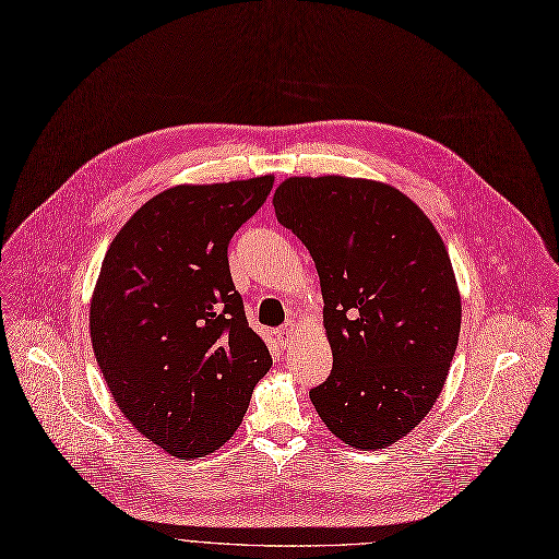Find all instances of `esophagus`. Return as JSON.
Segmentation results:
<instances>
[{
  "instance_id": "34e87169",
  "label": "esophagus",
  "mask_w": 559,
  "mask_h": 559,
  "mask_svg": "<svg viewBox=\"0 0 559 559\" xmlns=\"http://www.w3.org/2000/svg\"><path fill=\"white\" fill-rule=\"evenodd\" d=\"M295 331H297V324L295 322H288L284 329L277 331V342L286 349L293 345V337H295Z\"/></svg>"
}]
</instances>
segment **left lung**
<instances>
[{
  "mask_svg": "<svg viewBox=\"0 0 559 559\" xmlns=\"http://www.w3.org/2000/svg\"><path fill=\"white\" fill-rule=\"evenodd\" d=\"M273 205L316 262L331 376L311 390L329 432L382 450L437 403L461 331V293L445 243L394 186L326 177L284 179Z\"/></svg>",
  "mask_w": 559,
  "mask_h": 559,
  "instance_id": "1",
  "label": "left lung"
}]
</instances>
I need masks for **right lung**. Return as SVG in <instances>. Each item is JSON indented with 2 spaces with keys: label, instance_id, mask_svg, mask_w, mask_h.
Masks as SVG:
<instances>
[{
  "label": "right lung",
  "instance_id": "right-lung-1",
  "mask_svg": "<svg viewBox=\"0 0 559 559\" xmlns=\"http://www.w3.org/2000/svg\"><path fill=\"white\" fill-rule=\"evenodd\" d=\"M273 181L163 190L103 260L90 307L98 367L122 416L169 456L192 461L230 441L273 365L228 264L233 235Z\"/></svg>",
  "mask_w": 559,
  "mask_h": 559
}]
</instances>
